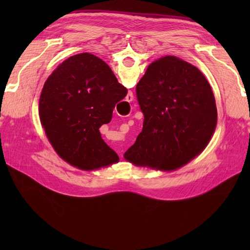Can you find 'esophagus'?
Returning a JSON list of instances; mask_svg holds the SVG:
<instances>
[{"mask_svg": "<svg viewBox=\"0 0 250 250\" xmlns=\"http://www.w3.org/2000/svg\"><path fill=\"white\" fill-rule=\"evenodd\" d=\"M132 99H133L132 92H129L128 96H126V100H128V101H132Z\"/></svg>", "mask_w": 250, "mask_h": 250, "instance_id": "esophagus-1", "label": "esophagus"}]
</instances>
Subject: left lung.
<instances>
[{"label": "left lung", "mask_w": 250, "mask_h": 250, "mask_svg": "<svg viewBox=\"0 0 250 250\" xmlns=\"http://www.w3.org/2000/svg\"><path fill=\"white\" fill-rule=\"evenodd\" d=\"M145 115L142 132L125 158L135 166L175 170L205 149L217 124L208 82L174 56L156 59L135 87Z\"/></svg>", "instance_id": "1"}]
</instances>
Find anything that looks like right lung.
Instances as JSON below:
<instances>
[{"label":"right lung","mask_w":250,"mask_h":250,"mask_svg":"<svg viewBox=\"0 0 250 250\" xmlns=\"http://www.w3.org/2000/svg\"><path fill=\"white\" fill-rule=\"evenodd\" d=\"M126 88L103 59L83 53L59 65L46 80L40 118L55 151L71 166L96 170L119 161L99 128L111 121Z\"/></svg>","instance_id":"add662e5"}]
</instances>
